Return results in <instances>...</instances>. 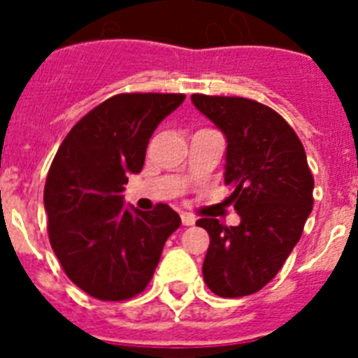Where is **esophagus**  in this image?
<instances>
[{
	"instance_id": "esophagus-1",
	"label": "esophagus",
	"mask_w": 358,
	"mask_h": 358,
	"mask_svg": "<svg viewBox=\"0 0 358 358\" xmlns=\"http://www.w3.org/2000/svg\"><path fill=\"white\" fill-rule=\"evenodd\" d=\"M181 218H182V224H185V226H194V224H195V217H194V215L182 213Z\"/></svg>"
}]
</instances>
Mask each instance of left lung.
Returning <instances> with one entry per match:
<instances>
[{"mask_svg":"<svg viewBox=\"0 0 358 358\" xmlns=\"http://www.w3.org/2000/svg\"><path fill=\"white\" fill-rule=\"evenodd\" d=\"M192 103L226 138L224 181L238 226L201 218L210 233L204 281L220 297L258 292L299 242L312 206L314 177L294 129L271 107L240 96L192 94Z\"/></svg>","mask_w":358,"mask_h":358,"instance_id":"8db88e82","label":"left lung"}]
</instances>
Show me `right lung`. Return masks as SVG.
Returning a JSON list of instances; mask_svg holds the SVG:
<instances>
[{"mask_svg": "<svg viewBox=\"0 0 358 358\" xmlns=\"http://www.w3.org/2000/svg\"><path fill=\"white\" fill-rule=\"evenodd\" d=\"M185 94H116L90 110L59 147L44 186L53 252L69 280L102 301L143 292L181 218L166 204L140 211L122 192L140 173L150 136Z\"/></svg>", "mask_w": 358, "mask_h": 358, "instance_id": "obj_1", "label": "right lung"}]
</instances>
